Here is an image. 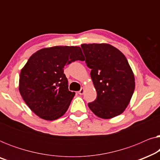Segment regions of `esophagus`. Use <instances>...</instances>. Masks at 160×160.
Masks as SVG:
<instances>
[{
  "mask_svg": "<svg viewBox=\"0 0 160 160\" xmlns=\"http://www.w3.org/2000/svg\"><path fill=\"white\" fill-rule=\"evenodd\" d=\"M84 92V88H82L79 91H78V94H79V95H83Z\"/></svg>",
  "mask_w": 160,
  "mask_h": 160,
  "instance_id": "34e87169",
  "label": "esophagus"
}]
</instances>
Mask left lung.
Returning a JSON list of instances; mask_svg holds the SVG:
<instances>
[{
  "label": "left lung",
  "instance_id": "8db88e82",
  "mask_svg": "<svg viewBox=\"0 0 160 160\" xmlns=\"http://www.w3.org/2000/svg\"><path fill=\"white\" fill-rule=\"evenodd\" d=\"M82 49L97 98L89 102L98 117L111 119L124 112L135 90V77L125 56L108 43H84Z\"/></svg>",
  "mask_w": 160,
  "mask_h": 160
}]
</instances>
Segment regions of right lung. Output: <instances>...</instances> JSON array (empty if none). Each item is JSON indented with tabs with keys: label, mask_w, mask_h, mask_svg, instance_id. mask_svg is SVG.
I'll list each match as a JSON object with an SVG mask.
<instances>
[{
	"label": "right lung",
	"mask_w": 160,
	"mask_h": 160,
	"mask_svg": "<svg viewBox=\"0 0 160 160\" xmlns=\"http://www.w3.org/2000/svg\"><path fill=\"white\" fill-rule=\"evenodd\" d=\"M76 60H84L80 47L57 46L37 51L21 70L19 92L41 119L52 121L67 111L75 92L69 91L64 68Z\"/></svg>",
	"instance_id": "add662e5"
}]
</instances>
